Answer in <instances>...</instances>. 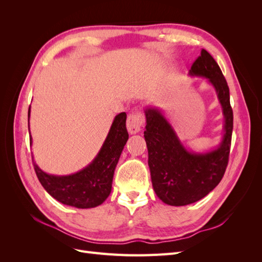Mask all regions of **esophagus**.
<instances>
[{
  "label": "esophagus",
  "instance_id": "obj_1",
  "mask_svg": "<svg viewBox=\"0 0 262 262\" xmlns=\"http://www.w3.org/2000/svg\"><path fill=\"white\" fill-rule=\"evenodd\" d=\"M144 123V117L140 113H134L129 115L126 119V129L130 134H137L141 131Z\"/></svg>",
  "mask_w": 262,
  "mask_h": 262
}]
</instances>
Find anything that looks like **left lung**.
I'll return each mask as SVG.
<instances>
[{
  "mask_svg": "<svg viewBox=\"0 0 262 262\" xmlns=\"http://www.w3.org/2000/svg\"><path fill=\"white\" fill-rule=\"evenodd\" d=\"M189 75L207 78L213 86L223 112L224 133L215 148L193 152L181 143L160 108L145 107L144 138L153 189L164 203L172 207L194 203L209 194L223 178L231 150L233 110L229 89L219 64L202 49L189 70Z\"/></svg>",
  "mask_w": 262,
  "mask_h": 262,
  "instance_id": "8db88e82",
  "label": "left lung"
}]
</instances>
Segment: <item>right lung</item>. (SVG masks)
<instances>
[{"mask_svg":"<svg viewBox=\"0 0 262 262\" xmlns=\"http://www.w3.org/2000/svg\"><path fill=\"white\" fill-rule=\"evenodd\" d=\"M29 117L30 107L28 109V130ZM125 120V113L115 117L108 136L96 157L77 172L67 176L47 173L38 167L33 157L36 175L46 191L59 202L77 209H91L104 202L112 192L116 166L129 139ZM31 143L33 138L30 136Z\"/></svg>","mask_w":262,"mask_h":262,"instance_id":"right-lung-1","label":"right lung"}]
</instances>
